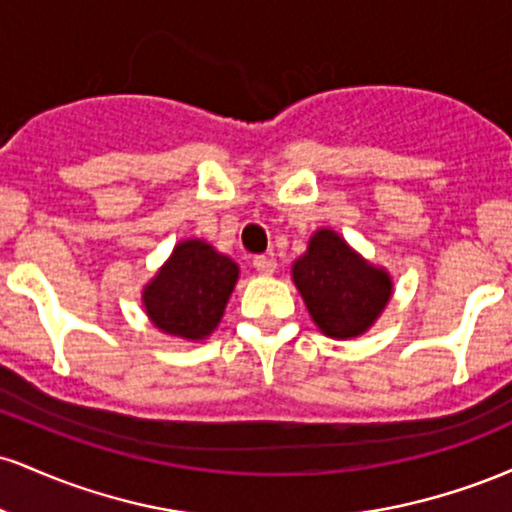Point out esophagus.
<instances>
[{
    "label": "esophagus",
    "instance_id": "1",
    "mask_svg": "<svg viewBox=\"0 0 512 512\" xmlns=\"http://www.w3.org/2000/svg\"><path fill=\"white\" fill-rule=\"evenodd\" d=\"M252 267H255L257 274L269 276V274L276 272V260L272 255H257L255 260H252Z\"/></svg>",
    "mask_w": 512,
    "mask_h": 512
}]
</instances>
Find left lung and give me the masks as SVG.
<instances>
[{
  "mask_svg": "<svg viewBox=\"0 0 512 512\" xmlns=\"http://www.w3.org/2000/svg\"><path fill=\"white\" fill-rule=\"evenodd\" d=\"M293 284L325 337L354 339L375 325L390 303L392 276L351 248L332 228H317L291 264Z\"/></svg>",
  "mask_w": 512,
  "mask_h": 512,
  "instance_id": "8db88e82",
  "label": "left lung"
}]
</instances>
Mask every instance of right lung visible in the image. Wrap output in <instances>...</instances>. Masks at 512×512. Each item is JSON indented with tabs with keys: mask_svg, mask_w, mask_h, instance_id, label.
<instances>
[{
	"mask_svg": "<svg viewBox=\"0 0 512 512\" xmlns=\"http://www.w3.org/2000/svg\"><path fill=\"white\" fill-rule=\"evenodd\" d=\"M238 276L236 260L207 240H180L149 284H144L146 317L163 334L202 342L219 327Z\"/></svg>",
	"mask_w": 512,
	"mask_h": 512,
	"instance_id": "add662e5",
	"label": "right lung"
}]
</instances>
